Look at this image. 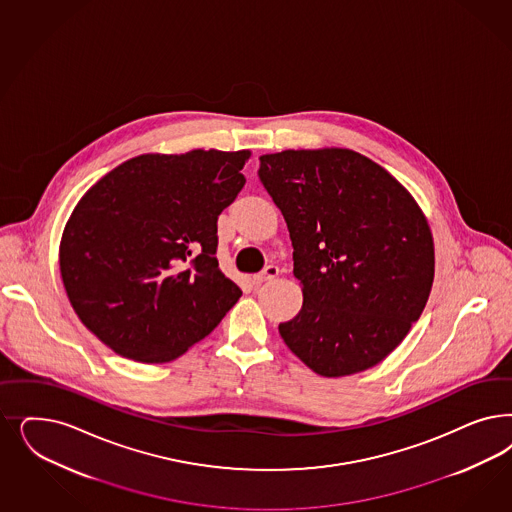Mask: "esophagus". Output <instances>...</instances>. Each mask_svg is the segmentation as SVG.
Returning a JSON list of instances; mask_svg holds the SVG:
<instances>
[{
    "label": "esophagus",
    "mask_w": 512,
    "mask_h": 512,
    "mask_svg": "<svg viewBox=\"0 0 512 512\" xmlns=\"http://www.w3.org/2000/svg\"><path fill=\"white\" fill-rule=\"evenodd\" d=\"M277 275H279V267H275V265H267L264 267V271L262 273H258L256 277H254V284H264V282L273 281V279H277Z\"/></svg>",
    "instance_id": "34e87169"
}]
</instances>
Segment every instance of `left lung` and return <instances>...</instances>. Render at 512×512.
I'll return each mask as SVG.
<instances>
[{"label": "left lung", "mask_w": 512, "mask_h": 512, "mask_svg": "<svg viewBox=\"0 0 512 512\" xmlns=\"http://www.w3.org/2000/svg\"><path fill=\"white\" fill-rule=\"evenodd\" d=\"M281 209L303 305L279 324L284 343L322 377L382 362L428 303L435 250L428 220L379 164L348 149L260 156Z\"/></svg>", "instance_id": "1"}]
</instances>
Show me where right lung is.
Wrapping results in <instances>:
<instances>
[{
	"mask_svg": "<svg viewBox=\"0 0 512 512\" xmlns=\"http://www.w3.org/2000/svg\"><path fill=\"white\" fill-rule=\"evenodd\" d=\"M250 150L141 154L73 209L60 273L73 311L101 343L141 363L179 358L220 324L241 290L218 267L216 220Z\"/></svg>",
	"mask_w": 512,
	"mask_h": 512,
	"instance_id": "right-lung-1",
	"label": "right lung"
}]
</instances>
